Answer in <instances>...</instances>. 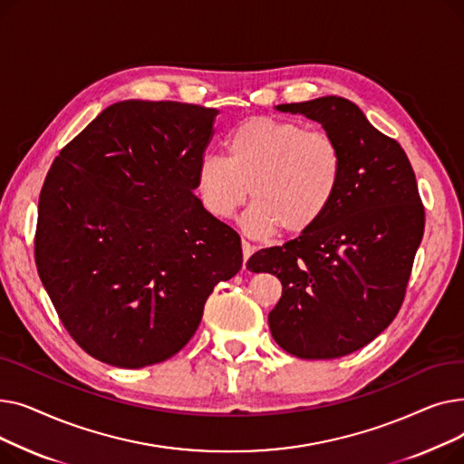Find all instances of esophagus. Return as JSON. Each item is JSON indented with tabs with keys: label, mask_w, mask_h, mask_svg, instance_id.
<instances>
[{
	"label": "esophagus",
	"mask_w": 464,
	"mask_h": 464,
	"mask_svg": "<svg viewBox=\"0 0 464 464\" xmlns=\"http://www.w3.org/2000/svg\"><path fill=\"white\" fill-rule=\"evenodd\" d=\"M252 254H254V246L250 245L246 238H242V259H245V266H246V261L250 259Z\"/></svg>",
	"instance_id": "obj_1"
}]
</instances>
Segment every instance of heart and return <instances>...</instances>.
I'll return each mask as SVG.
<instances>
[{
    "mask_svg": "<svg viewBox=\"0 0 464 464\" xmlns=\"http://www.w3.org/2000/svg\"><path fill=\"white\" fill-rule=\"evenodd\" d=\"M344 160L333 135L297 121L248 118L224 139V158L205 156L195 191L207 212L227 219L246 203L242 226L252 237L312 229L340 189Z\"/></svg>",
    "mask_w": 464,
    "mask_h": 464,
    "instance_id": "obj_1",
    "label": "heart"
}]
</instances>
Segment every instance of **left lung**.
<instances>
[{"mask_svg": "<svg viewBox=\"0 0 464 464\" xmlns=\"http://www.w3.org/2000/svg\"><path fill=\"white\" fill-rule=\"evenodd\" d=\"M322 124L344 160L327 214L284 246L256 252L246 266L282 282L269 312L276 344L301 359H334L367 346L402 304L425 210L413 169L393 139L338 95L275 107Z\"/></svg>", "mask_w": 464, "mask_h": 464, "instance_id": "8db88e82", "label": "left lung"}]
</instances>
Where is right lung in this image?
Returning <instances> with one entry per match:
<instances>
[{
    "label": "right lung",
    "instance_id": "add662e5",
    "mask_svg": "<svg viewBox=\"0 0 464 464\" xmlns=\"http://www.w3.org/2000/svg\"><path fill=\"white\" fill-rule=\"evenodd\" d=\"M216 109L126 100L54 160L39 198L35 263L63 327L92 357L142 369L180 352L240 237L195 198Z\"/></svg>",
    "mask_w": 464,
    "mask_h": 464
}]
</instances>
